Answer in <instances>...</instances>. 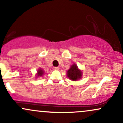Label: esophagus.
Masks as SVG:
<instances>
[{"instance_id":"34e87169","label":"esophagus","mask_w":123,"mask_h":123,"mask_svg":"<svg viewBox=\"0 0 123 123\" xmlns=\"http://www.w3.org/2000/svg\"><path fill=\"white\" fill-rule=\"evenodd\" d=\"M54 69L58 70L60 69V67H58V66H55V67H54Z\"/></svg>"}]
</instances>
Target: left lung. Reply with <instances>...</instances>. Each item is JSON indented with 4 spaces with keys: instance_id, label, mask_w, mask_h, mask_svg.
<instances>
[{
    "instance_id": "1",
    "label": "left lung",
    "mask_w": 123,
    "mask_h": 123,
    "mask_svg": "<svg viewBox=\"0 0 123 123\" xmlns=\"http://www.w3.org/2000/svg\"><path fill=\"white\" fill-rule=\"evenodd\" d=\"M67 76L70 80L73 81L80 79L82 76V72L79 70L76 64H73L70 66V69L67 72Z\"/></svg>"
}]
</instances>
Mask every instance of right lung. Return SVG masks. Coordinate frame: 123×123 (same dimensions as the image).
I'll return each instance as SVG.
<instances>
[{
  "instance_id": "obj_1",
  "label": "right lung",
  "mask_w": 123,
  "mask_h": 123,
  "mask_svg": "<svg viewBox=\"0 0 123 123\" xmlns=\"http://www.w3.org/2000/svg\"><path fill=\"white\" fill-rule=\"evenodd\" d=\"M37 72V77H39V76H43L44 73V71H43V70L42 69H41V68L38 69Z\"/></svg>"
}]
</instances>
